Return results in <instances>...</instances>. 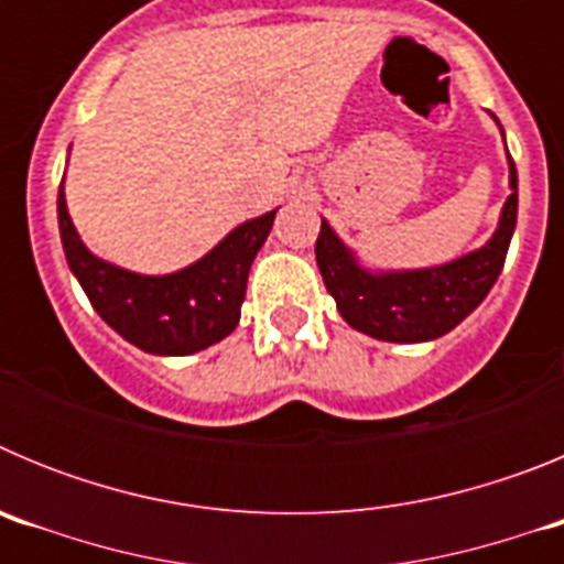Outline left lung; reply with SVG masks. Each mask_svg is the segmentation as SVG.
Returning <instances> with one entry per match:
<instances>
[{
    "mask_svg": "<svg viewBox=\"0 0 564 564\" xmlns=\"http://www.w3.org/2000/svg\"><path fill=\"white\" fill-rule=\"evenodd\" d=\"M508 186L511 194L486 246L421 271H367L330 223L322 220L316 262L344 322L358 333L395 344L432 341L455 330L495 288L511 246L517 226V166L511 154Z\"/></svg>",
    "mask_w": 564,
    "mask_h": 564,
    "instance_id": "left-lung-1",
    "label": "left lung"
}]
</instances>
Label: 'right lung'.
<instances>
[{
    "mask_svg": "<svg viewBox=\"0 0 564 564\" xmlns=\"http://www.w3.org/2000/svg\"><path fill=\"white\" fill-rule=\"evenodd\" d=\"M273 217L276 208L242 223L183 271L147 276L104 262L84 246L69 220L64 181L58 186V231L69 271L98 316L152 356H192L223 341L237 327L248 271L271 234Z\"/></svg>",
    "mask_w": 564,
    "mask_h": 564,
    "instance_id": "add662e5",
    "label": "right lung"
}]
</instances>
